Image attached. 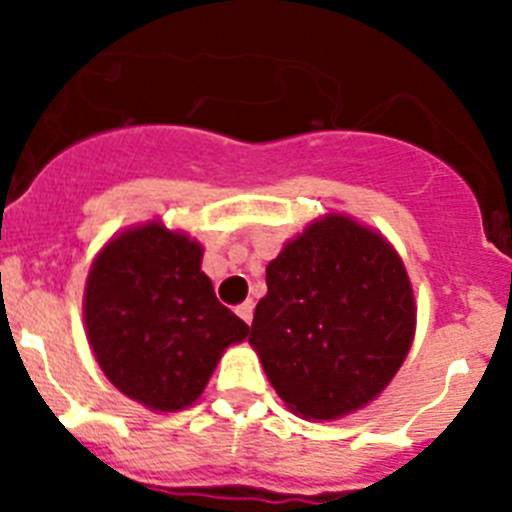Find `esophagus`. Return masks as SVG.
I'll use <instances>...</instances> for the list:
<instances>
[{"label": "esophagus", "instance_id": "esophagus-1", "mask_svg": "<svg viewBox=\"0 0 512 512\" xmlns=\"http://www.w3.org/2000/svg\"><path fill=\"white\" fill-rule=\"evenodd\" d=\"M238 318L243 320V323H248L251 325V320H253V300H246L243 302V305H238Z\"/></svg>", "mask_w": 512, "mask_h": 512}]
</instances>
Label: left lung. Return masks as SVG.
I'll return each instance as SVG.
<instances>
[{"instance_id": "left-lung-1", "label": "left lung", "mask_w": 512, "mask_h": 512, "mask_svg": "<svg viewBox=\"0 0 512 512\" xmlns=\"http://www.w3.org/2000/svg\"><path fill=\"white\" fill-rule=\"evenodd\" d=\"M251 346L292 413L333 420L390 384L415 333L408 271L382 235L343 215L312 223L266 266Z\"/></svg>"}]
</instances>
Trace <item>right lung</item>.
Instances as JSON below:
<instances>
[{
    "label": "right lung",
    "instance_id": "1",
    "mask_svg": "<svg viewBox=\"0 0 512 512\" xmlns=\"http://www.w3.org/2000/svg\"><path fill=\"white\" fill-rule=\"evenodd\" d=\"M202 246L148 223L99 251L87 279L84 320L102 372L151 410L192 405L230 343L248 325L220 305Z\"/></svg>",
    "mask_w": 512,
    "mask_h": 512
}]
</instances>
